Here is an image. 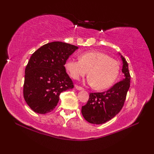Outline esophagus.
Wrapping results in <instances>:
<instances>
[{
    "label": "esophagus",
    "mask_w": 154,
    "mask_h": 154,
    "mask_svg": "<svg viewBox=\"0 0 154 154\" xmlns=\"http://www.w3.org/2000/svg\"><path fill=\"white\" fill-rule=\"evenodd\" d=\"M75 88H76V89L78 90H83V88L82 87L79 86V85H75Z\"/></svg>",
    "instance_id": "34e87169"
}]
</instances>
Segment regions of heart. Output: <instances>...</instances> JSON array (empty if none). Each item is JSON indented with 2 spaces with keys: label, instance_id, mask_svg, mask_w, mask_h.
I'll return each mask as SVG.
<instances>
[{
  "label": "heart",
  "instance_id": "1",
  "mask_svg": "<svg viewBox=\"0 0 154 154\" xmlns=\"http://www.w3.org/2000/svg\"><path fill=\"white\" fill-rule=\"evenodd\" d=\"M65 68L74 79L85 76L88 71V84L96 90H105L116 80L119 71V62L100 51H88L79 56V60L69 59Z\"/></svg>",
  "mask_w": 154,
  "mask_h": 154
}]
</instances>
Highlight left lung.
<instances>
[{"label":"left lung","instance_id":"8db88e82","mask_svg":"<svg viewBox=\"0 0 154 154\" xmlns=\"http://www.w3.org/2000/svg\"><path fill=\"white\" fill-rule=\"evenodd\" d=\"M122 71L124 75L122 81L116 83L106 92L90 93L86 105L82 108L83 118L89 123L103 124L110 120L121 111L130 85L128 64L123 56Z\"/></svg>","mask_w":154,"mask_h":154}]
</instances>
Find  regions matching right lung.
<instances>
[{
  "instance_id": "1",
  "label": "right lung",
  "mask_w": 154,
  "mask_h": 154,
  "mask_svg": "<svg viewBox=\"0 0 154 154\" xmlns=\"http://www.w3.org/2000/svg\"><path fill=\"white\" fill-rule=\"evenodd\" d=\"M77 49L71 44L54 41L32 54L25 69L23 92L32 111L39 114L51 112L58 105L60 93L73 88L64 64Z\"/></svg>"
}]
</instances>
